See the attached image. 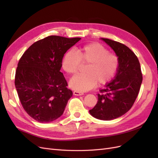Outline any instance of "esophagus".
I'll return each instance as SVG.
<instances>
[{
	"instance_id": "esophagus-1",
	"label": "esophagus",
	"mask_w": 158,
	"mask_h": 158,
	"mask_svg": "<svg viewBox=\"0 0 158 158\" xmlns=\"http://www.w3.org/2000/svg\"><path fill=\"white\" fill-rule=\"evenodd\" d=\"M73 94L75 95H84V93L80 92H78V91H74Z\"/></svg>"
}]
</instances>
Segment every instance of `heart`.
<instances>
[{"label": "heart", "instance_id": "heart-1", "mask_svg": "<svg viewBox=\"0 0 158 158\" xmlns=\"http://www.w3.org/2000/svg\"><path fill=\"white\" fill-rule=\"evenodd\" d=\"M82 63L88 64L84 74H76L71 78L69 85L78 92H86L96 84L104 85L116 74L119 60L118 56L98 43L85 45L74 51L70 50L64 54L62 68L67 74H76Z\"/></svg>", "mask_w": 158, "mask_h": 158}]
</instances>
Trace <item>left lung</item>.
<instances>
[{
    "label": "left lung",
    "instance_id": "1",
    "mask_svg": "<svg viewBox=\"0 0 158 158\" xmlns=\"http://www.w3.org/2000/svg\"><path fill=\"white\" fill-rule=\"evenodd\" d=\"M102 40L115 52L119 65L114 78L100 90L98 103L89 113L96 118L110 121L131 109L140 91L142 74L137 56L127 46L109 39Z\"/></svg>",
    "mask_w": 158,
    "mask_h": 158
}]
</instances>
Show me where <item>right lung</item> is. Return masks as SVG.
I'll return each instance as SVG.
<instances>
[{
  "mask_svg": "<svg viewBox=\"0 0 158 158\" xmlns=\"http://www.w3.org/2000/svg\"><path fill=\"white\" fill-rule=\"evenodd\" d=\"M80 39L48 36L33 44L19 60L14 83L23 108L34 120L49 123L63 114L73 92L60 71L62 60Z\"/></svg>",
  "mask_w": 158,
  "mask_h": 158,
  "instance_id": "1",
  "label": "right lung"
}]
</instances>
